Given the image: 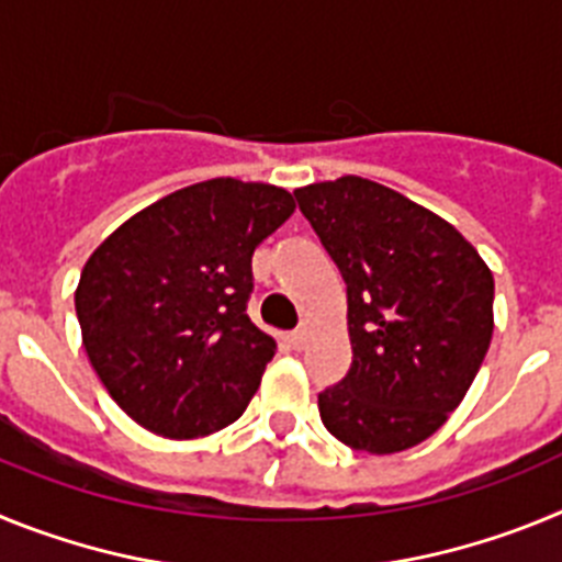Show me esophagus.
Masks as SVG:
<instances>
[{"instance_id": "obj_1", "label": "esophagus", "mask_w": 562, "mask_h": 562, "mask_svg": "<svg viewBox=\"0 0 562 562\" xmlns=\"http://www.w3.org/2000/svg\"><path fill=\"white\" fill-rule=\"evenodd\" d=\"M284 340H286V346H290V349L301 351V349H304L306 335H304V331H290V335H284Z\"/></svg>"}]
</instances>
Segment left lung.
Segmentation results:
<instances>
[{"mask_svg":"<svg viewBox=\"0 0 562 562\" xmlns=\"http://www.w3.org/2000/svg\"><path fill=\"white\" fill-rule=\"evenodd\" d=\"M295 200L346 281L349 374L317 394L326 430L374 456L448 422L493 340L495 281L450 222L408 196L340 177Z\"/></svg>","mask_w":562,"mask_h":562,"instance_id":"1","label":"left lung"}]
</instances>
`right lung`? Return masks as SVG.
I'll list each match as a JSON object with an SVG mask.
<instances>
[{
    "label": "right lung",
    "mask_w": 562,
    "mask_h": 562,
    "mask_svg": "<svg viewBox=\"0 0 562 562\" xmlns=\"http://www.w3.org/2000/svg\"><path fill=\"white\" fill-rule=\"evenodd\" d=\"M292 211L284 188L216 177L134 213L87 258L83 349L137 425L200 439L245 414L276 355L247 317L250 261Z\"/></svg>",
    "instance_id": "obj_1"
}]
</instances>
